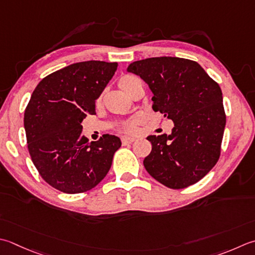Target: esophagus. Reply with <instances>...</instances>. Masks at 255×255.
I'll return each instance as SVG.
<instances>
[{
    "instance_id": "1",
    "label": "esophagus",
    "mask_w": 255,
    "mask_h": 255,
    "mask_svg": "<svg viewBox=\"0 0 255 255\" xmlns=\"http://www.w3.org/2000/svg\"><path fill=\"white\" fill-rule=\"evenodd\" d=\"M134 140H136V139H134L133 137H127V136H124V137H122V142H123L124 146H125V144L131 143V142H133Z\"/></svg>"
}]
</instances>
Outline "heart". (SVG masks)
Wrapping results in <instances>:
<instances>
[{
    "instance_id": "obj_1",
    "label": "heart",
    "mask_w": 255,
    "mask_h": 255,
    "mask_svg": "<svg viewBox=\"0 0 255 255\" xmlns=\"http://www.w3.org/2000/svg\"><path fill=\"white\" fill-rule=\"evenodd\" d=\"M139 82H140V81H139L137 77L131 76V75H125V76L119 78L118 86H119V88L122 89L123 92H125L127 95H129V96H131L133 91H134V88H136L137 84ZM97 103L98 104L102 103V97L98 98ZM138 122H139V118L138 117H133L132 119H130V121L124 123L122 129H123L124 131H126V132L136 131V126H137Z\"/></svg>"
}]
</instances>
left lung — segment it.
I'll return each mask as SVG.
<instances>
[{"label":"left lung","mask_w":255,"mask_h":255,"mask_svg":"<svg viewBox=\"0 0 255 255\" xmlns=\"http://www.w3.org/2000/svg\"><path fill=\"white\" fill-rule=\"evenodd\" d=\"M127 72L138 75L152 92V109L174 124L170 134L149 136L148 173L163 186L183 189L216 166L226 127L222 92L197 62L180 57H151L133 62Z\"/></svg>","instance_id":"8db88e82"}]
</instances>
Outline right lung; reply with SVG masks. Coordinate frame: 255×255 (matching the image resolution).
Listing matches in <instances>:
<instances>
[{
  "mask_svg": "<svg viewBox=\"0 0 255 255\" xmlns=\"http://www.w3.org/2000/svg\"><path fill=\"white\" fill-rule=\"evenodd\" d=\"M117 63H75L38 83L24 113L32 161L49 186L65 193L96 187L112 167L121 139L104 134L89 142L82 123L116 72Z\"/></svg>",
  "mask_w": 255,
  "mask_h": 255,
  "instance_id": "right-lung-1",
  "label": "right lung"
}]
</instances>
